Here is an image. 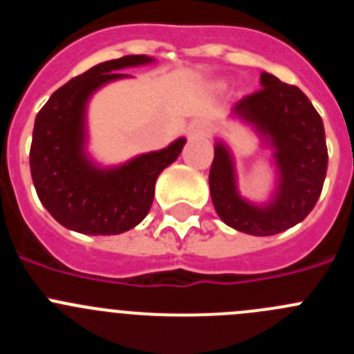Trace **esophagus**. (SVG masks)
<instances>
[{
	"label": "esophagus",
	"mask_w": 354,
	"mask_h": 354,
	"mask_svg": "<svg viewBox=\"0 0 354 354\" xmlns=\"http://www.w3.org/2000/svg\"><path fill=\"white\" fill-rule=\"evenodd\" d=\"M187 133H189L191 138L203 137V135L207 133V124L203 121H200V119H196V121H193L189 124V128H187Z\"/></svg>",
	"instance_id": "34e87169"
}]
</instances>
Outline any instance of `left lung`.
<instances>
[{
  "mask_svg": "<svg viewBox=\"0 0 354 354\" xmlns=\"http://www.w3.org/2000/svg\"><path fill=\"white\" fill-rule=\"evenodd\" d=\"M254 95L233 103L230 121L249 126L261 147L272 151L274 186L265 202H252L239 189L233 151L216 138L209 174L210 196L221 221L236 232L268 236L298 225L314 209L326 177L328 152L319 113L297 86L261 73Z\"/></svg>",
  "mask_w": 354,
  "mask_h": 354,
  "instance_id": "1",
  "label": "left lung"
}]
</instances>
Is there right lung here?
<instances>
[{
    "mask_svg": "<svg viewBox=\"0 0 354 354\" xmlns=\"http://www.w3.org/2000/svg\"><path fill=\"white\" fill-rule=\"evenodd\" d=\"M156 63L124 56L89 68L54 93L35 119L29 168L45 209L64 228L84 235H119L144 221L161 171L183 152L186 138L142 152L119 165H103L89 152L87 110L106 84L131 79L121 70Z\"/></svg>",
    "mask_w": 354,
    "mask_h": 354,
    "instance_id": "add662e5",
    "label": "right lung"
}]
</instances>
